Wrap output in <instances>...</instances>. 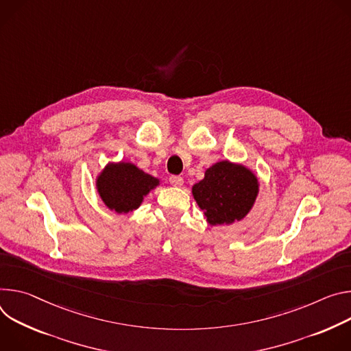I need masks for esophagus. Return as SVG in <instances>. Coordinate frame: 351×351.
<instances>
[{
  "label": "esophagus",
  "mask_w": 351,
  "mask_h": 351,
  "mask_svg": "<svg viewBox=\"0 0 351 351\" xmlns=\"http://www.w3.org/2000/svg\"><path fill=\"white\" fill-rule=\"evenodd\" d=\"M169 181H170V184L174 185V186H181V185L184 184V178L180 177V176H171V177L169 178Z\"/></svg>",
  "instance_id": "34e87169"
}]
</instances>
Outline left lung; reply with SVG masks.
<instances>
[{
	"instance_id": "obj_1",
	"label": "left lung",
	"mask_w": 351,
	"mask_h": 351,
	"mask_svg": "<svg viewBox=\"0 0 351 351\" xmlns=\"http://www.w3.org/2000/svg\"><path fill=\"white\" fill-rule=\"evenodd\" d=\"M259 182L243 165L219 162L192 186V195L209 224H231L244 219L255 204Z\"/></svg>"
}]
</instances>
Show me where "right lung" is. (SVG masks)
<instances>
[{"mask_svg": "<svg viewBox=\"0 0 351 351\" xmlns=\"http://www.w3.org/2000/svg\"><path fill=\"white\" fill-rule=\"evenodd\" d=\"M159 180L146 174L132 163H108L97 176L96 188L110 210L128 213L138 209Z\"/></svg>", "mask_w": 351, "mask_h": 351, "instance_id": "right-lung-1", "label": "right lung"}]
</instances>
